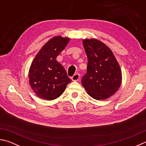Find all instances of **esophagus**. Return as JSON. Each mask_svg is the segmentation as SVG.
<instances>
[{
  "instance_id": "34e87169",
  "label": "esophagus",
  "mask_w": 146,
  "mask_h": 146,
  "mask_svg": "<svg viewBox=\"0 0 146 146\" xmlns=\"http://www.w3.org/2000/svg\"><path fill=\"white\" fill-rule=\"evenodd\" d=\"M79 79H80V75L78 73L75 74V75L72 76V78H71V80H72L73 81H78Z\"/></svg>"
}]
</instances>
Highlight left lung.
<instances>
[{"instance_id":"obj_1","label":"left lung","mask_w":146,"mask_h":146,"mask_svg":"<svg viewBox=\"0 0 146 146\" xmlns=\"http://www.w3.org/2000/svg\"><path fill=\"white\" fill-rule=\"evenodd\" d=\"M83 45L88 63L82 84L87 94L96 100H104L115 94L121 84V71L112 51L96 38L84 39Z\"/></svg>"}]
</instances>
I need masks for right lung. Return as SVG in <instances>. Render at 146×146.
<instances>
[{"mask_svg": "<svg viewBox=\"0 0 146 146\" xmlns=\"http://www.w3.org/2000/svg\"><path fill=\"white\" fill-rule=\"evenodd\" d=\"M69 38L56 36L50 39L33 60L29 70V84L36 96L51 101L64 92L71 80L56 58L64 49Z\"/></svg>", "mask_w": 146, "mask_h": 146, "instance_id": "obj_1", "label": "right lung"}]
</instances>
